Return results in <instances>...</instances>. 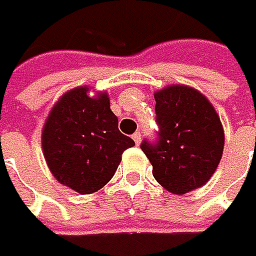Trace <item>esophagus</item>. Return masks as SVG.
Returning a JSON list of instances; mask_svg holds the SVG:
<instances>
[{"mask_svg":"<svg viewBox=\"0 0 256 256\" xmlns=\"http://www.w3.org/2000/svg\"><path fill=\"white\" fill-rule=\"evenodd\" d=\"M132 138H133V140H134L136 144H140V142H142V134H140L139 132H136Z\"/></svg>","mask_w":256,"mask_h":256,"instance_id":"1","label":"esophagus"}]
</instances>
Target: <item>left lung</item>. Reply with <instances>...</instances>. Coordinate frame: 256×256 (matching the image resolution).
Wrapping results in <instances>:
<instances>
[{"instance_id": "obj_1", "label": "left lung", "mask_w": 256, "mask_h": 256, "mask_svg": "<svg viewBox=\"0 0 256 256\" xmlns=\"http://www.w3.org/2000/svg\"><path fill=\"white\" fill-rule=\"evenodd\" d=\"M159 140L140 144L152 174L166 191L181 196L208 182L218 170L224 130L213 104L188 85H168L155 94Z\"/></svg>"}]
</instances>
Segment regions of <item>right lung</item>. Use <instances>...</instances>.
<instances>
[{
  "instance_id": "add662e5",
  "label": "right lung",
  "mask_w": 256,
  "mask_h": 256,
  "mask_svg": "<svg viewBox=\"0 0 256 256\" xmlns=\"http://www.w3.org/2000/svg\"><path fill=\"white\" fill-rule=\"evenodd\" d=\"M86 85L66 91L54 102L42 130V150L52 175L80 194L104 187L134 142L120 133L106 91L90 96Z\"/></svg>"
}]
</instances>
